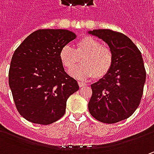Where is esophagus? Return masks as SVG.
<instances>
[{"label": "esophagus", "mask_w": 154, "mask_h": 154, "mask_svg": "<svg viewBox=\"0 0 154 154\" xmlns=\"http://www.w3.org/2000/svg\"><path fill=\"white\" fill-rule=\"evenodd\" d=\"M78 84H79L80 87H84V86H86V83L85 82H82V81H78Z\"/></svg>", "instance_id": "esophagus-1"}]
</instances>
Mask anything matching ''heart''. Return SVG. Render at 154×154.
Masks as SVG:
<instances>
[{
	"label": "heart",
	"instance_id": "heart-1",
	"mask_svg": "<svg viewBox=\"0 0 154 154\" xmlns=\"http://www.w3.org/2000/svg\"><path fill=\"white\" fill-rule=\"evenodd\" d=\"M60 61L68 70H71L77 64L82 65L70 71L72 76L85 80L94 77L103 78L113 65V53L107 46L92 37L86 36L80 38L74 45V50L68 45L60 51Z\"/></svg>",
	"mask_w": 154,
	"mask_h": 154
}]
</instances>
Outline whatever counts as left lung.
I'll return each instance as SVG.
<instances>
[{
    "label": "left lung",
    "mask_w": 154,
    "mask_h": 154,
    "mask_svg": "<svg viewBox=\"0 0 154 154\" xmlns=\"http://www.w3.org/2000/svg\"><path fill=\"white\" fill-rule=\"evenodd\" d=\"M105 42L113 53V65L103 78L91 85V115L104 123L128 118L139 106L146 81L140 51L124 34L109 29L88 31Z\"/></svg>",
    "instance_id": "1"
}]
</instances>
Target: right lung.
<instances>
[{"label": "right lung", "instance_id": "right-lung-1", "mask_svg": "<svg viewBox=\"0 0 154 154\" xmlns=\"http://www.w3.org/2000/svg\"><path fill=\"white\" fill-rule=\"evenodd\" d=\"M76 35L68 30L42 29L30 34L14 51L8 81L16 108L27 121L48 125L66 111L79 85L65 71L60 51Z\"/></svg>", "mask_w": 154, "mask_h": 154}]
</instances>
